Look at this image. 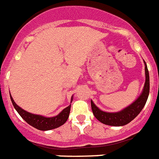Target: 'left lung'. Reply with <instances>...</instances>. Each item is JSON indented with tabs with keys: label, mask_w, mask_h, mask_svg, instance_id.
I'll use <instances>...</instances> for the list:
<instances>
[{
	"label": "left lung",
	"mask_w": 159,
	"mask_h": 159,
	"mask_svg": "<svg viewBox=\"0 0 159 159\" xmlns=\"http://www.w3.org/2000/svg\"><path fill=\"white\" fill-rule=\"evenodd\" d=\"M145 63V73H146V82H145L144 89L142 90L140 96L131 104L129 106L126 107L123 110L117 112H106L100 110L98 107L91 100V106L93 114L99 121L104 125L112 126H122L127 125L131 120H134L144 108L146 100L150 93V75L148 71L147 66Z\"/></svg>",
	"instance_id": "obj_1"
}]
</instances>
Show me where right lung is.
<instances>
[{
  "instance_id": "obj_1",
  "label": "right lung",
  "mask_w": 159,
  "mask_h": 159,
  "mask_svg": "<svg viewBox=\"0 0 159 159\" xmlns=\"http://www.w3.org/2000/svg\"><path fill=\"white\" fill-rule=\"evenodd\" d=\"M10 99H11L13 107L18 112L19 115L21 116V118L24 119L28 124L36 128L37 129L45 131V130H51L53 129H56L59 126L63 125L68 119L70 110V104L66 108H65L59 115L52 116V117H46V116H41V115L33 114V113H30V112L24 110L14 102V100L11 96H10ZM72 100L73 96L71 97V101H72Z\"/></svg>"
}]
</instances>
